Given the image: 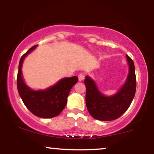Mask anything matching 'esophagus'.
I'll use <instances>...</instances> for the list:
<instances>
[{
    "label": "esophagus",
    "instance_id": "1",
    "mask_svg": "<svg viewBox=\"0 0 154 154\" xmlns=\"http://www.w3.org/2000/svg\"><path fill=\"white\" fill-rule=\"evenodd\" d=\"M85 78V75H83V74H79L78 75V79H79V81H82Z\"/></svg>",
    "mask_w": 154,
    "mask_h": 154
}]
</instances>
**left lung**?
Here are the masks:
<instances>
[{"mask_svg": "<svg viewBox=\"0 0 154 154\" xmlns=\"http://www.w3.org/2000/svg\"><path fill=\"white\" fill-rule=\"evenodd\" d=\"M129 72L126 81L115 94L105 95L98 90L96 83L86 76V106L90 114L100 121H111L118 119L130 107L136 90V77L133 61L126 55Z\"/></svg>", "mask_w": 154, "mask_h": 154, "instance_id": "1", "label": "left lung"}]
</instances>
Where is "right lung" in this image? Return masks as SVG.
I'll return each mask as SVG.
<instances>
[{
	"instance_id": "add662e5",
	"label": "right lung",
	"mask_w": 154,
	"mask_h": 154,
	"mask_svg": "<svg viewBox=\"0 0 154 154\" xmlns=\"http://www.w3.org/2000/svg\"><path fill=\"white\" fill-rule=\"evenodd\" d=\"M32 47L21 58L17 75L19 94L26 107L35 116L40 118H53L59 115L67 103V98L72 88L77 82V76L64 77L54 85L44 90L32 89L24 82L22 76V64L24 59L36 48Z\"/></svg>"
}]
</instances>
